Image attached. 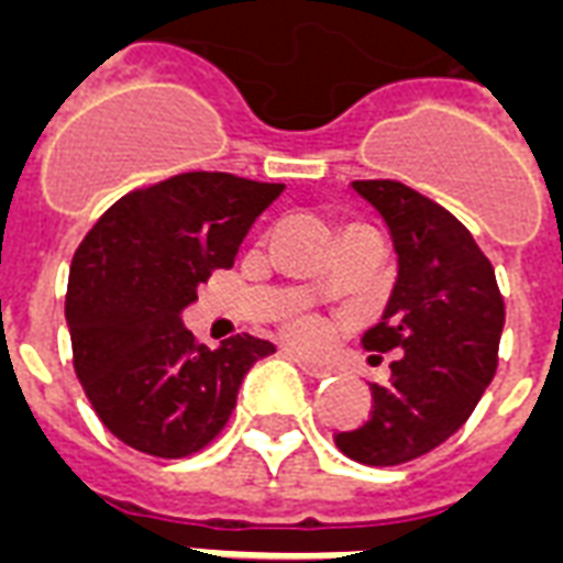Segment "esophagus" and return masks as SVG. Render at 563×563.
Returning <instances> with one entry per match:
<instances>
[{"mask_svg":"<svg viewBox=\"0 0 563 563\" xmlns=\"http://www.w3.org/2000/svg\"><path fill=\"white\" fill-rule=\"evenodd\" d=\"M283 354L295 363V366L303 372L307 377H328L330 375V366H324V363H316V360H310L307 354H300V351L295 349H283Z\"/></svg>","mask_w":563,"mask_h":563,"instance_id":"esophagus-1","label":"esophagus"}]
</instances>
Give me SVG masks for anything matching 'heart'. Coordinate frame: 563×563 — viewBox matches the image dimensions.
I'll use <instances>...</instances> for the list:
<instances>
[{"label":"heart","instance_id":"b5f03b06","mask_svg":"<svg viewBox=\"0 0 563 563\" xmlns=\"http://www.w3.org/2000/svg\"><path fill=\"white\" fill-rule=\"evenodd\" d=\"M286 330H289L295 339H300V342H316V339L321 336L319 319H312L307 312H289V316H286Z\"/></svg>","mask_w":563,"mask_h":563}]
</instances>
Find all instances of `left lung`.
Returning a JSON list of instances; mask_svg holds the SVG:
<instances>
[{
	"mask_svg": "<svg viewBox=\"0 0 563 563\" xmlns=\"http://www.w3.org/2000/svg\"><path fill=\"white\" fill-rule=\"evenodd\" d=\"M351 188L380 214L398 260L363 349L401 357L389 363V384L372 386V416L336 434V445L366 466H398L445 443L482 401L496 375L505 303L490 260L452 212L393 179Z\"/></svg>",
	"mask_w": 563,
	"mask_h": 563,
	"instance_id": "left-lung-1",
	"label": "left lung"
}]
</instances>
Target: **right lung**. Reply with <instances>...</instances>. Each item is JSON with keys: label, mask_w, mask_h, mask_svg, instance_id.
Masks as SVG:
<instances>
[{"label": "right lung", "mask_w": 563, "mask_h": 563, "mask_svg": "<svg viewBox=\"0 0 563 563\" xmlns=\"http://www.w3.org/2000/svg\"><path fill=\"white\" fill-rule=\"evenodd\" d=\"M280 183L179 174L120 197L73 256L64 316L73 366L100 422L153 457H186L221 434L247 368L274 354L251 333L218 349L183 324L197 286L230 268Z\"/></svg>", "instance_id": "right-lung-1"}]
</instances>
